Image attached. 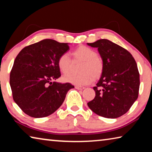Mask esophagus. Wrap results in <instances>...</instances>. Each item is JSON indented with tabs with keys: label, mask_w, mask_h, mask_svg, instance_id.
<instances>
[{
	"label": "esophagus",
	"mask_w": 152,
	"mask_h": 152,
	"mask_svg": "<svg viewBox=\"0 0 152 152\" xmlns=\"http://www.w3.org/2000/svg\"><path fill=\"white\" fill-rule=\"evenodd\" d=\"M75 88L78 89V90H83V89H84V88H84V86H75Z\"/></svg>",
	"instance_id": "obj_1"
}]
</instances>
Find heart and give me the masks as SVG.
Returning <instances> with one entry per match:
<instances>
[{"mask_svg": "<svg viewBox=\"0 0 152 152\" xmlns=\"http://www.w3.org/2000/svg\"><path fill=\"white\" fill-rule=\"evenodd\" d=\"M74 61H82L80 66V74H70L64 77V80L74 85H86L101 76L104 70V64L101 56L94 50L87 46L81 45L72 51ZM58 66L64 74L69 73L72 66L70 56L63 53L58 58Z\"/></svg>", "mask_w": 152, "mask_h": 152, "instance_id": "heart-1", "label": "heart"}]
</instances>
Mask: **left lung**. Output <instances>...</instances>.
I'll list each match as a JSON object with an SVG mask.
<instances>
[{"label":"left lung","instance_id":"obj_1","mask_svg":"<svg viewBox=\"0 0 152 152\" xmlns=\"http://www.w3.org/2000/svg\"><path fill=\"white\" fill-rule=\"evenodd\" d=\"M87 45L98 48L104 64L101 78L93 87L96 95L87 104L99 116H122L138 97L140 82L136 61L127 50L108 39Z\"/></svg>","mask_w":152,"mask_h":152}]
</instances>
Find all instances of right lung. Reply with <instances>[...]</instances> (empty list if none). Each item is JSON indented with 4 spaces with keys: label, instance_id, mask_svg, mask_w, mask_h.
<instances>
[{
    "label": "right lung",
    "instance_id": "right-lung-1",
    "mask_svg": "<svg viewBox=\"0 0 152 152\" xmlns=\"http://www.w3.org/2000/svg\"><path fill=\"white\" fill-rule=\"evenodd\" d=\"M69 43L47 39L24 48L15 58L10 74L12 98L30 117L42 118L58 110L67 92L74 86L55 82L61 76L60 56L69 50Z\"/></svg>",
    "mask_w": 152,
    "mask_h": 152
}]
</instances>
